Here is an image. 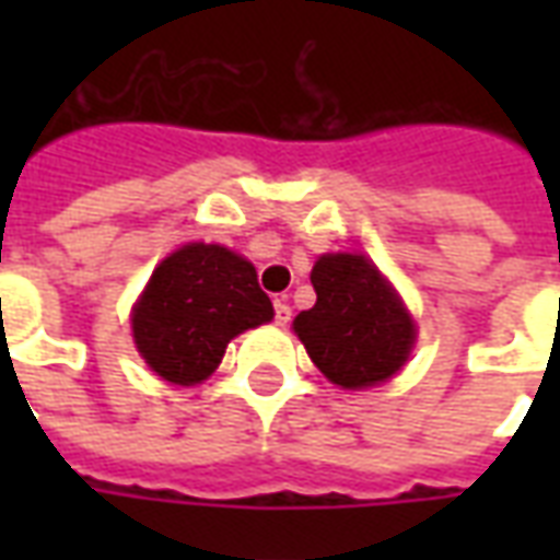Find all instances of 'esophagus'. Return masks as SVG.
Instances as JSON below:
<instances>
[{"label": "esophagus", "mask_w": 560, "mask_h": 560, "mask_svg": "<svg viewBox=\"0 0 560 560\" xmlns=\"http://www.w3.org/2000/svg\"><path fill=\"white\" fill-rule=\"evenodd\" d=\"M272 308H276V324H279V327H284V324L291 320V305L284 303V300H276V305H272Z\"/></svg>", "instance_id": "obj_1"}]
</instances>
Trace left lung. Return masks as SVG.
<instances>
[{
    "mask_svg": "<svg viewBox=\"0 0 560 560\" xmlns=\"http://www.w3.org/2000/svg\"><path fill=\"white\" fill-rule=\"evenodd\" d=\"M317 303L293 320L312 363L345 389L399 372L413 345V320L363 255H324L312 269Z\"/></svg>",
    "mask_w": 560,
    "mask_h": 560,
    "instance_id": "left-lung-1",
    "label": "left lung"
}]
</instances>
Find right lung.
<instances>
[{
	"label": "right lung",
	"mask_w": 560,
	"mask_h": 560,
	"mask_svg": "<svg viewBox=\"0 0 560 560\" xmlns=\"http://www.w3.org/2000/svg\"><path fill=\"white\" fill-rule=\"evenodd\" d=\"M272 320L255 267L224 245L191 243L161 260L135 305L140 357L171 384H200L243 329Z\"/></svg>",
	"instance_id": "add662e5"
}]
</instances>
